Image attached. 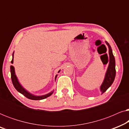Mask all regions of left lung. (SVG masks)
<instances>
[{
  "mask_svg": "<svg viewBox=\"0 0 129 129\" xmlns=\"http://www.w3.org/2000/svg\"><path fill=\"white\" fill-rule=\"evenodd\" d=\"M105 43H106L109 48V61L106 72L105 73V78H104L103 82H102L100 87V90L101 91L102 94L105 93L110 87V86L113 83L116 76L115 58H114L113 54L112 47H111L110 45L106 41H105Z\"/></svg>",
  "mask_w": 129,
  "mask_h": 129,
  "instance_id": "1",
  "label": "left lung"
}]
</instances>
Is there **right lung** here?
<instances>
[{"mask_svg": "<svg viewBox=\"0 0 129 129\" xmlns=\"http://www.w3.org/2000/svg\"><path fill=\"white\" fill-rule=\"evenodd\" d=\"M13 56H14V52L13 53V54H12V60L11 61V63L12 64L13 63ZM60 71V70L58 72V73H59ZM10 73H11L12 81V83H13L14 87H15V89H16L19 93H20L21 94L24 95V96L26 97V98L28 99H29L35 100H42V99H44L48 98L49 96H50V95H52L53 94V93L54 92V90H52V91H50V93L44 95H42V96H36V95L31 94V93L29 92L27 90H26L22 86V84L20 83V82H19L16 75L15 68H14L13 66H10ZM57 76V75H56L55 76V79H55V81Z\"/></svg>", "mask_w": 129, "mask_h": 129, "instance_id": "add662e5", "label": "right lung"}]
</instances>
